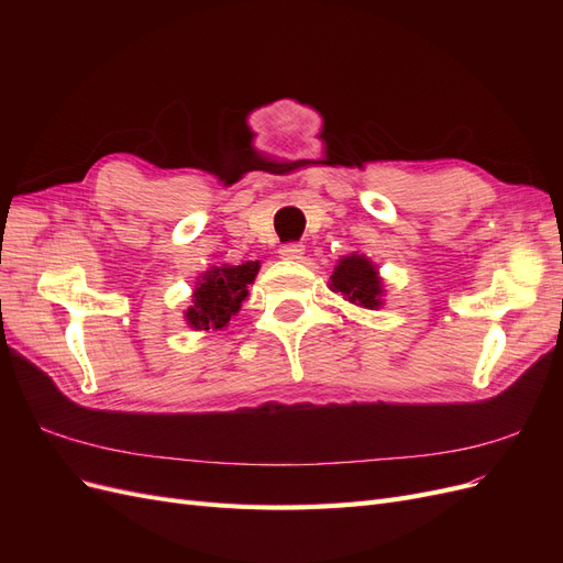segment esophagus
<instances>
[{"mask_svg": "<svg viewBox=\"0 0 563 563\" xmlns=\"http://www.w3.org/2000/svg\"><path fill=\"white\" fill-rule=\"evenodd\" d=\"M302 253H305V246H302V244H298V242L284 244V246L279 249V255H282L284 261H300V258H302Z\"/></svg>", "mask_w": 563, "mask_h": 563, "instance_id": "1", "label": "esophagus"}]
</instances>
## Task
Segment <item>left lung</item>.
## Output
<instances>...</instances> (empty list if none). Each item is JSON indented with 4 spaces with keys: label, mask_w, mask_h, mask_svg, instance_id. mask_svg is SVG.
<instances>
[{
    "label": "left lung",
    "mask_w": 563,
    "mask_h": 563,
    "mask_svg": "<svg viewBox=\"0 0 563 563\" xmlns=\"http://www.w3.org/2000/svg\"><path fill=\"white\" fill-rule=\"evenodd\" d=\"M331 288L343 294L350 302L360 305V308H383V279L378 277L376 265L364 253L343 255L338 261L331 275Z\"/></svg>",
    "instance_id": "left-lung-1"
}]
</instances>
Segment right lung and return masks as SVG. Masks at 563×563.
<instances>
[{"label": "right lung", "mask_w": 563, "mask_h": 563, "mask_svg": "<svg viewBox=\"0 0 563 563\" xmlns=\"http://www.w3.org/2000/svg\"><path fill=\"white\" fill-rule=\"evenodd\" d=\"M258 269L261 261H249L244 265H213L203 272L195 286L192 305L185 312L187 323L195 331L228 327V321L242 310L249 284H253Z\"/></svg>", "instance_id": "add662e5"}]
</instances>
